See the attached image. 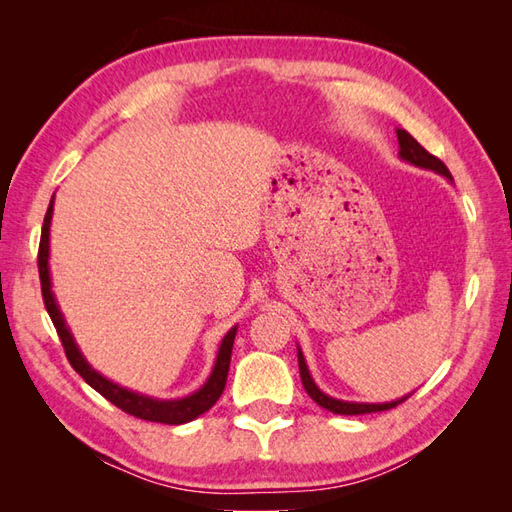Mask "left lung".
Returning a JSON list of instances; mask_svg holds the SVG:
<instances>
[{
  "instance_id": "obj_1",
  "label": "left lung",
  "mask_w": 512,
  "mask_h": 512,
  "mask_svg": "<svg viewBox=\"0 0 512 512\" xmlns=\"http://www.w3.org/2000/svg\"><path fill=\"white\" fill-rule=\"evenodd\" d=\"M396 136H398V158L409 162L413 167H420V169H427L433 173H440V176L447 178L449 182H453L451 173L444 165L442 160H438L436 156H431L427 149H424L416 138H413L407 129H396ZM297 358H299V374H301V383L303 389L308 391V396L317 402L319 407L328 409L332 413H341V416H358V413H374V411H387V409H394L400 402H405L411 394L396 398V400H389V402H354V400H341V398H332L325 394V391L319 389V385L314 383V378L308 369L306 363V356H303L301 347L297 345Z\"/></svg>"
}]
</instances>
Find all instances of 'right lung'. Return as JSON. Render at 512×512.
Wrapping results in <instances>:
<instances>
[{
	"label": "right lung",
	"instance_id": "add662e5",
	"mask_svg": "<svg viewBox=\"0 0 512 512\" xmlns=\"http://www.w3.org/2000/svg\"><path fill=\"white\" fill-rule=\"evenodd\" d=\"M52 211H54V195L48 206L46 220H43L41 228V244H39V279H41V292H43V303H46V310L50 314V319L54 323V328L59 332V339L63 343L65 356H68L70 365L76 369V374H81L85 383H88L92 389L99 391L101 396L116 405L118 409H123L129 416H136L140 420H149V422H162V424H184L191 422L198 416H202L204 411H209L217 400H220L224 385H226V376H228V365H231V352H233V341L237 334V325H233L231 330L224 334V339L220 343V350H217L215 363L206 383L195 389L193 394L184 396V398H154L147 394H140V391H134L129 387H123L114 383L107 376H103L99 369H94L88 358L83 356L79 343H76L74 334L70 330V325L65 323L63 312L59 308V301L54 297L52 290V275H50V224H52Z\"/></svg>",
	"mask_w": 512,
	"mask_h": 512
}]
</instances>
